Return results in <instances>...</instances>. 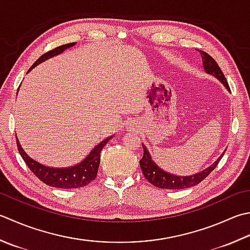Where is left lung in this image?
Segmentation results:
<instances>
[{"instance_id":"obj_1","label":"left lung","mask_w":250,"mask_h":250,"mask_svg":"<svg viewBox=\"0 0 250 250\" xmlns=\"http://www.w3.org/2000/svg\"><path fill=\"white\" fill-rule=\"evenodd\" d=\"M200 55H202L203 58V65L205 68V71L209 75H212L219 79L223 83V85L227 87L228 91L231 92L229 86V83L224 77L222 70L220 69V67L218 66L217 62L213 60V58L204 51H199ZM144 149V154L143 157L140 160V166L142 169V172H143L145 179L148 181L149 183H151L154 187H157L159 188H165V189H183V188H188L190 187H194V185H197L198 183L202 182L204 179H206L210 172L217 167L219 161L221 160L222 156L226 153H224L220 156V157L214 161V163L208 167L207 169L203 170L202 172H198L196 174L193 175H188V177H180V175H174L172 173H168L166 172L165 170L159 168L156 163H154V160L151 159L149 151L147 148L145 147L144 144H142Z\"/></svg>"}]
</instances>
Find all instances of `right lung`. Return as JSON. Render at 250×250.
<instances>
[{"label": "right lung", "instance_id": "obj_1", "mask_svg": "<svg viewBox=\"0 0 250 250\" xmlns=\"http://www.w3.org/2000/svg\"><path fill=\"white\" fill-rule=\"evenodd\" d=\"M75 44L76 42L68 43L65 44V45H61L50 52L43 54V55L33 63L30 69L28 70V72L30 71L32 68L38 66L39 63L43 62L44 61H46L53 56H56L58 54H62L63 51L73 46ZM111 138L112 136H109V138L102 141L99 145H96L95 147L92 149L91 153L86 156V158H84V160H82L81 163L77 164L76 166H72V167L66 168L47 167V166H44L40 163H38L37 160L29 157L26 151L22 149L21 145L19 144L18 139L16 142L19 154H21L22 159L24 160V163L28 166V168L32 171V173L36 175L39 180H41L43 183L50 185L52 188L67 189L83 188L96 178L97 171H99L100 167L101 151L103 147L108 143V141Z\"/></svg>", "mask_w": 250, "mask_h": 250}]
</instances>
